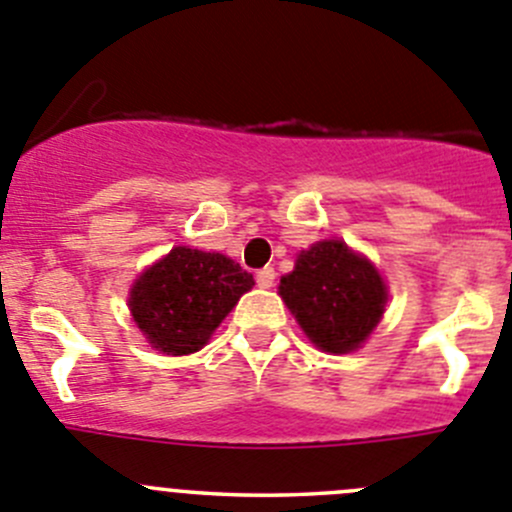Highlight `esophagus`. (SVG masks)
Wrapping results in <instances>:
<instances>
[{
	"instance_id": "34e87169",
	"label": "esophagus",
	"mask_w": 512,
	"mask_h": 512,
	"mask_svg": "<svg viewBox=\"0 0 512 512\" xmlns=\"http://www.w3.org/2000/svg\"><path fill=\"white\" fill-rule=\"evenodd\" d=\"M255 280L260 288H272V283H275V267H262V270H257Z\"/></svg>"
}]
</instances>
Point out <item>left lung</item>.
Listing matches in <instances>:
<instances>
[{
    "mask_svg": "<svg viewBox=\"0 0 512 512\" xmlns=\"http://www.w3.org/2000/svg\"><path fill=\"white\" fill-rule=\"evenodd\" d=\"M280 295L305 336L328 353L361 346L386 305L379 270L341 240L318 242L300 252L295 270L280 280Z\"/></svg>",
    "mask_w": 512,
    "mask_h": 512,
    "instance_id": "8db88e82",
    "label": "left lung"
}]
</instances>
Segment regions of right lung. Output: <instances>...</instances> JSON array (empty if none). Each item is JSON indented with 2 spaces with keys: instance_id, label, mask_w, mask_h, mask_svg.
<instances>
[{
  "instance_id": "right-lung-1",
  "label": "right lung",
  "mask_w": 512,
  "mask_h": 512,
  "mask_svg": "<svg viewBox=\"0 0 512 512\" xmlns=\"http://www.w3.org/2000/svg\"><path fill=\"white\" fill-rule=\"evenodd\" d=\"M252 285L250 272L219 252L174 247L136 280L128 305L151 346L186 356L209 341Z\"/></svg>"
}]
</instances>
